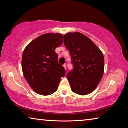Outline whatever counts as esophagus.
<instances>
[{
    "label": "esophagus",
    "instance_id": "obj_1",
    "mask_svg": "<svg viewBox=\"0 0 128 128\" xmlns=\"http://www.w3.org/2000/svg\"><path fill=\"white\" fill-rule=\"evenodd\" d=\"M63 66L64 67V68H65V69H66V64H64V65H63Z\"/></svg>",
    "mask_w": 128,
    "mask_h": 128
}]
</instances>
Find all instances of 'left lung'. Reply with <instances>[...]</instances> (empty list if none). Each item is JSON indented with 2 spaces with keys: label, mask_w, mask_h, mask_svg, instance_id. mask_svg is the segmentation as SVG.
I'll list each match as a JSON object with an SVG mask.
<instances>
[{
  "label": "left lung",
  "mask_w": 128,
  "mask_h": 128,
  "mask_svg": "<svg viewBox=\"0 0 128 128\" xmlns=\"http://www.w3.org/2000/svg\"><path fill=\"white\" fill-rule=\"evenodd\" d=\"M64 43L70 52L73 69L67 78L73 92L79 95L92 92L103 77L104 59L92 41L78 32L64 36Z\"/></svg>",
  "instance_id": "1"
}]
</instances>
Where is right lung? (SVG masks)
<instances>
[{
    "instance_id": "add662e5",
    "label": "right lung",
    "mask_w": 128,
    "mask_h": 128,
    "mask_svg": "<svg viewBox=\"0 0 128 128\" xmlns=\"http://www.w3.org/2000/svg\"><path fill=\"white\" fill-rule=\"evenodd\" d=\"M63 36L47 33L26 47L22 56V69L28 83L38 94L48 95L58 89L60 78L66 73L58 62L55 48L62 44Z\"/></svg>"
}]
</instances>
